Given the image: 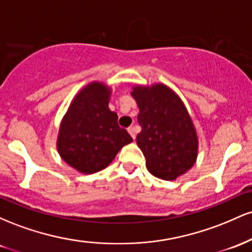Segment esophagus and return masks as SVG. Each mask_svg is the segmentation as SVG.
Listing matches in <instances>:
<instances>
[{
	"label": "esophagus",
	"instance_id": "obj_1",
	"mask_svg": "<svg viewBox=\"0 0 252 252\" xmlns=\"http://www.w3.org/2000/svg\"><path fill=\"white\" fill-rule=\"evenodd\" d=\"M128 132L130 134V136H131V137H132V140L135 141V138H136V129H135V126H130V128H128Z\"/></svg>",
	"mask_w": 252,
	"mask_h": 252
}]
</instances>
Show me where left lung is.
<instances>
[{"label": "left lung", "mask_w": 252, "mask_h": 252, "mask_svg": "<svg viewBox=\"0 0 252 252\" xmlns=\"http://www.w3.org/2000/svg\"><path fill=\"white\" fill-rule=\"evenodd\" d=\"M131 96L137 103L142 126L136 142L146 158L150 174L175 180L189 170L198 158L199 140L189 111L169 86L158 83L135 85Z\"/></svg>", "instance_id": "8db88e82"}]
</instances>
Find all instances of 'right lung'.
Returning <instances> with one entry per match:
<instances>
[{
  "mask_svg": "<svg viewBox=\"0 0 252 252\" xmlns=\"http://www.w3.org/2000/svg\"><path fill=\"white\" fill-rule=\"evenodd\" d=\"M111 89L92 82L73 98L60 123L57 138L59 155L83 174H94L109 166L132 138L118 126L117 114L109 109Z\"/></svg>",
  "mask_w": 252,
  "mask_h": 252,
  "instance_id": "add662e5",
  "label": "right lung"
}]
</instances>
